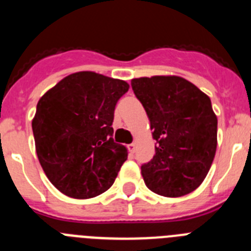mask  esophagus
Masks as SVG:
<instances>
[{"label":"esophagus","mask_w":251,"mask_h":251,"mask_svg":"<svg viewBox=\"0 0 251 251\" xmlns=\"http://www.w3.org/2000/svg\"><path fill=\"white\" fill-rule=\"evenodd\" d=\"M136 148H137L136 143H130V145H128V151H129L130 153L136 152Z\"/></svg>","instance_id":"obj_1"}]
</instances>
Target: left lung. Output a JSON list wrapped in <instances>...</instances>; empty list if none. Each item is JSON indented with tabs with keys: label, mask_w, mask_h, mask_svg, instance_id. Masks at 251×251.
Listing matches in <instances>:
<instances>
[{
	"label": "left lung",
	"mask_w": 251,
	"mask_h": 251,
	"mask_svg": "<svg viewBox=\"0 0 251 251\" xmlns=\"http://www.w3.org/2000/svg\"><path fill=\"white\" fill-rule=\"evenodd\" d=\"M156 139V154L142 166L151 191L165 197L185 196L207 176L217 146V117L211 100L176 75L132 79Z\"/></svg>",
	"instance_id": "1"
}]
</instances>
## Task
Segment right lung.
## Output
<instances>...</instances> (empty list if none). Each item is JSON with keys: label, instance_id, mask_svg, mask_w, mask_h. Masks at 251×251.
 Segmentation results:
<instances>
[{"label": "right lung", "instance_id": "right-lung-1", "mask_svg": "<svg viewBox=\"0 0 251 251\" xmlns=\"http://www.w3.org/2000/svg\"><path fill=\"white\" fill-rule=\"evenodd\" d=\"M129 89L119 79L79 72L40 98L32 119L37 158L50 182L73 199H92L114 183L128 157L113 141L115 104Z\"/></svg>", "mask_w": 251, "mask_h": 251}]
</instances>
